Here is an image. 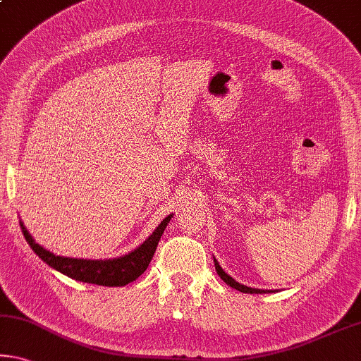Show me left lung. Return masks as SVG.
Masks as SVG:
<instances>
[{"mask_svg": "<svg viewBox=\"0 0 361 361\" xmlns=\"http://www.w3.org/2000/svg\"><path fill=\"white\" fill-rule=\"evenodd\" d=\"M214 262H215V270H216V273H219V276H220V278L223 279V281H225L226 284H230L233 289L239 290V293H245V294H262V293H268V290L255 289V288H247V286H244V284H241V283H238L236 279H233V278L230 276V274L223 271V268L219 265V262H216L215 259H214Z\"/></svg>", "mask_w": 361, "mask_h": 361, "instance_id": "8db88e82", "label": "left lung"}]
</instances>
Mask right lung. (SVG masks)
<instances>
[{
  "label": "right lung",
  "mask_w": 361,
  "mask_h": 361,
  "mask_svg": "<svg viewBox=\"0 0 361 361\" xmlns=\"http://www.w3.org/2000/svg\"><path fill=\"white\" fill-rule=\"evenodd\" d=\"M171 216L173 215L165 216L151 236L147 238L140 247H136L135 250H131V252L122 257H117V259L109 260L71 259V257L54 255L53 252L44 249L43 245L35 243V239L32 238V234L28 233L22 221L20 226L22 233H24L27 243L32 247L33 252H35L43 262H47L51 268L61 271L68 278L75 279V281L109 286V288L114 286V288H117V286H125L135 281L136 278H140L141 274L146 271V268L149 267V263L152 260L154 252H156L160 236H162L164 230L167 228Z\"/></svg>",
  "instance_id": "1"
}]
</instances>
